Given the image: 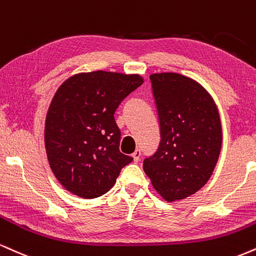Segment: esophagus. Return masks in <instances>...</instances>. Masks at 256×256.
<instances>
[{
  "label": "esophagus",
  "instance_id": "1",
  "mask_svg": "<svg viewBox=\"0 0 256 256\" xmlns=\"http://www.w3.org/2000/svg\"><path fill=\"white\" fill-rule=\"evenodd\" d=\"M132 158H134V162L140 161V149L134 150V152L132 154Z\"/></svg>",
  "mask_w": 256,
  "mask_h": 256
}]
</instances>
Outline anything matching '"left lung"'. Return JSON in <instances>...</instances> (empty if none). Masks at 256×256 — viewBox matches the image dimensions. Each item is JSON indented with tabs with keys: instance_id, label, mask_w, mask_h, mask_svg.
<instances>
[{
	"instance_id": "1",
	"label": "left lung",
	"mask_w": 256,
	"mask_h": 256,
	"mask_svg": "<svg viewBox=\"0 0 256 256\" xmlns=\"http://www.w3.org/2000/svg\"><path fill=\"white\" fill-rule=\"evenodd\" d=\"M158 108V149L143 169L167 202L194 194L211 178L222 148L220 113L194 80L175 72L150 75Z\"/></svg>"
}]
</instances>
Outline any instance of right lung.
Listing matches in <instances>:
<instances>
[{"mask_svg":"<svg viewBox=\"0 0 256 256\" xmlns=\"http://www.w3.org/2000/svg\"><path fill=\"white\" fill-rule=\"evenodd\" d=\"M142 83L140 75L98 70L74 75L58 88L46 116L45 148L54 176L69 192L98 198L132 162L119 150L114 112Z\"/></svg>","mask_w":256,"mask_h":256,"instance_id":"1","label":"right lung"}]
</instances>
